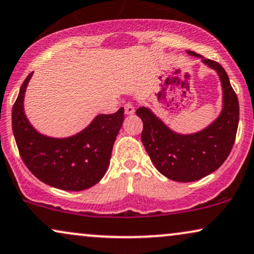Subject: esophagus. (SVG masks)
<instances>
[{
	"instance_id": "34e87169",
	"label": "esophagus",
	"mask_w": 254,
	"mask_h": 254,
	"mask_svg": "<svg viewBox=\"0 0 254 254\" xmlns=\"http://www.w3.org/2000/svg\"><path fill=\"white\" fill-rule=\"evenodd\" d=\"M134 112H135V108L133 106V104L127 103L126 105H125V113H126L127 115L134 114Z\"/></svg>"
}]
</instances>
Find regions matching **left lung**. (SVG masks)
<instances>
[{"label":"left lung","mask_w":254,"mask_h":254,"mask_svg":"<svg viewBox=\"0 0 254 254\" xmlns=\"http://www.w3.org/2000/svg\"><path fill=\"white\" fill-rule=\"evenodd\" d=\"M187 52L202 58L219 75L223 108L218 118L197 133L180 134L171 130L150 108L136 111L143 123L141 141L151 162L162 175L177 182H193L218 169L232 149L239 123L238 98L222 65L193 51Z\"/></svg>","instance_id":"obj_1"}]
</instances>
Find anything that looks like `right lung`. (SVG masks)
Here are the masks:
<instances>
[{
	"mask_svg": "<svg viewBox=\"0 0 254 254\" xmlns=\"http://www.w3.org/2000/svg\"><path fill=\"white\" fill-rule=\"evenodd\" d=\"M30 73L23 81L12 107V133L23 162L39 181L67 191H80L103 179L114 141L124 123V108L99 114L88 126L68 137H50L35 129L24 113V94Z\"/></svg>",
	"mask_w": 254,
	"mask_h": 254,
	"instance_id": "obj_1",
	"label": "right lung"
}]
</instances>
